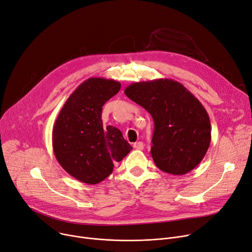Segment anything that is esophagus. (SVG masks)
<instances>
[{
  "instance_id": "esophagus-1",
  "label": "esophagus",
  "mask_w": 252,
  "mask_h": 252,
  "mask_svg": "<svg viewBox=\"0 0 252 252\" xmlns=\"http://www.w3.org/2000/svg\"><path fill=\"white\" fill-rule=\"evenodd\" d=\"M143 142L142 141H138V142H135L134 144H133V147H134V149H136V150H138V151H142L143 150Z\"/></svg>"
}]
</instances>
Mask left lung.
I'll return each mask as SVG.
<instances>
[{
    "instance_id": "obj_1",
    "label": "left lung",
    "mask_w": 252,
    "mask_h": 252,
    "mask_svg": "<svg viewBox=\"0 0 252 252\" xmlns=\"http://www.w3.org/2000/svg\"><path fill=\"white\" fill-rule=\"evenodd\" d=\"M125 94L149 112L155 122L152 157L173 175L193 170L211 143V121L201 102L178 81L159 78L128 85Z\"/></svg>"
}]
</instances>
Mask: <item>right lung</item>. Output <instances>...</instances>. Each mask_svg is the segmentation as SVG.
I'll use <instances>...</instances> for the list:
<instances>
[{
  "mask_svg": "<svg viewBox=\"0 0 252 252\" xmlns=\"http://www.w3.org/2000/svg\"><path fill=\"white\" fill-rule=\"evenodd\" d=\"M121 83L92 77L67 98L53 128V151L59 164L76 180L97 184L109 177L114 162L125 158L132 146L122 132L102 125L101 110L119 93Z\"/></svg>",
  "mask_w": 252,
  "mask_h": 252,
  "instance_id": "1",
  "label": "right lung"
}]
</instances>
